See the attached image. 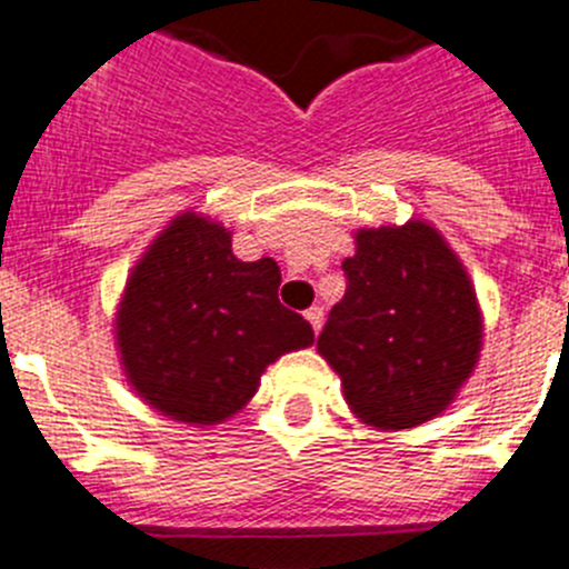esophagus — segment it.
<instances>
[{
    "label": "esophagus",
    "instance_id": "34e87169",
    "mask_svg": "<svg viewBox=\"0 0 569 569\" xmlns=\"http://www.w3.org/2000/svg\"><path fill=\"white\" fill-rule=\"evenodd\" d=\"M305 319L310 321V328H313V333H319L321 321H325V310H321V308H310L308 313H305Z\"/></svg>",
    "mask_w": 569,
    "mask_h": 569
}]
</instances>
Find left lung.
<instances>
[{
  "mask_svg": "<svg viewBox=\"0 0 569 569\" xmlns=\"http://www.w3.org/2000/svg\"><path fill=\"white\" fill-rule=\"evenodd\" d=\"M341 270L345 299L330 310L319 353L365 425H425L479 361L481 310L465 264L433 224L410 219L361 228Z\"/></svg>",
  "mask_w": 569,
  "mask_h": 569,
  "instance_id": "obj_1",
  "label": "left lung"
}]
</instances>
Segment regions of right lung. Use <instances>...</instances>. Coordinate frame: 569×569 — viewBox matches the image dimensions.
<instances>
[{"label":"right lung","mask_w":569,"mask_h":569,"mask_svg":"<svg viewBox=\"0 0 569 569\" xmlns=\"http://www.w3.org/2000/svg\"><path fill=\"white\" fill-rule=\"evenodd\" d=\"M279 284V264L236 259L230 230L210 216H176L136 261L116 310V347L136 393L184 425L239 413L264 367L313 345Z\"/></svg>","instance_id":"1"}]
</instances>
